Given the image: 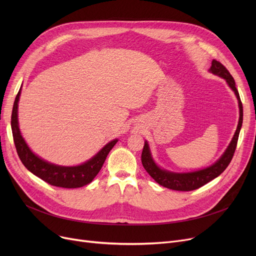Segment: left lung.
I'll return each mask as SVG.
<instances>
[{
	"instance_id": "obj_1",
	"label": "left lung",
	"mask_w": 256,
	"mask_h": 256,
	"mask_svg": "<svg viewBox=\"0 0 256 256\" xmlns=\"http://www.w3.org/2000/svg\"><path fill=\"white\" fill-rule=\"evenodd\" d=\"M208 72L214 76H218L224 78L226 80L227 85L230 86V88L234 92L238 102V111H240L238 126L230 145L227 146V148L225 150L223 154L216 160V162L206 168L199 169L196 171H191V172H173V171L166 170L164 168H160L154 162L148 142L145 141L143 150H142V156H141V160H142V165L144 169L158 184L168 188V189H171V190L193 191L198 189L200 186H204L206 184L210 182L214 178H218L220 174L227 168V166L230 165L236 150L240 130L242 128V124H243V104H242L238 91L236 87V82L232 76L230 74V72L226 70V67L222 65L219 61L212 60V66L208 70Z\"/></svg>"
}]
</instances>
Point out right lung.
Here are the masks:
<instances>
[{
    "mask_svg": "<svg viewBox=\"0 0 256 256\" xmlns=\"http://www.w3.org/2000/svg\"><path fill=\"white\" fill-rule=\"evenodd\" d=\"M20 93L22 87L16 98L14 104H13L11 128L18 154L24 166L37 178L55 186L74 189V188H80L90 184L93 178L98 176V173L104 163L108 154L110 152L118 140L114 139L106 143L96 156H93L83 164L76 166H61L50 163L35 154L22 136L18 114Z\"/></svg>",
    "mask_w": 256,
    "mask_h": 256,
    "instance_id": "1",
    "label": "right lung"
}]
</instances>
